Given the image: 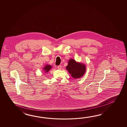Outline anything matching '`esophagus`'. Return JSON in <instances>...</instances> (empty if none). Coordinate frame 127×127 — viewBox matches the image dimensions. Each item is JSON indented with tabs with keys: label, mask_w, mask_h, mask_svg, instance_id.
I'll use <instances>...</instances> for the list:
<instances>
[{
	"label": "esophagus",
	"mask_w": 127,
	"mask_h": 127,
	"mask_svg": "<svg viewBox=\"0 0 127 127\" xmlns=\"http://www.w3.org/2000/svg\"><path fill=\"white\" fill-rule=\"evenodd\" d=\"M57 67H58V68L59 69H61L62 68V66H61V65H59V66H57Z\"/></svg>",
	"instance_id": "34e87169"
}]
</instances>
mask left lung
Masks as SVG:
<instances>
[{
  "label": "left lung",
  "mask_w": 127,
  "mask_h": 127,
  "mask_svg": "<svg viewBox=\"0 0 127 127\" xmlns=\"http://www.w3.org/2000/svg\"><path fill=\"white\" fill-rule=\"evenodd\" d=\"M66 69L73 78H79L84 75L85 73V65L80 63L76 62L75 60L70 59L68 62Z\"/></svg>",
  "instance_id": "left-lung-1"
}]
</instances>
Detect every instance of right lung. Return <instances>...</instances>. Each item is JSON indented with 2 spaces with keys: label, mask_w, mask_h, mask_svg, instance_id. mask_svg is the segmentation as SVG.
I'll list each match as a JSON object with an SVG mask.
<instances>
[{
  "label": "right lung",
  "mask_w": 127,
  "mask_h": 127,
  "mask_svg": "<svg viewBox=\"0 0 127 127\" xmlns=\"http://www.w3.org/2000/svg\"><path fill=\"white\" fill-rule=\"evenodd\" d=\"M52 68V66L49 65H46V66H44L43 67V70L44 71V72L48 73L49 70L51 69Z\"/></svg>",
  "instance_id": "obj_1"
}]
</instances>
